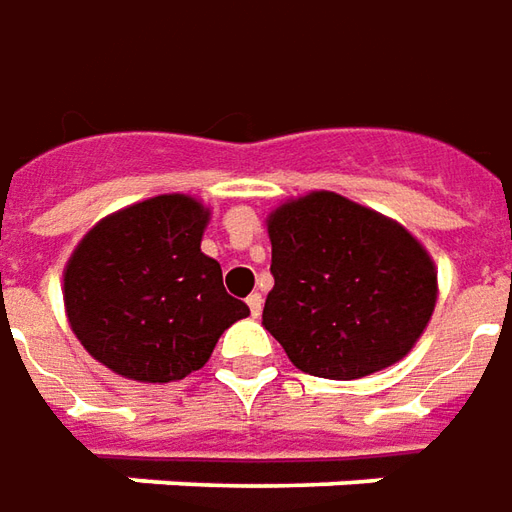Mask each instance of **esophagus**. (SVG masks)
Returning a JSON list of instances; mask_svg holds the SVG:
<instances>
[{
  "label": "esophagus",
  "mask_w": 512,
  "mask_h": 512,
  "mask_svg": "<svg viewBox=\"0 0 512 512\" xmlns=\"http://www.w3.org/2000/svg\"><path fill=\"white\" fill-rule=\"evenodd\" d=\"M246 305H249V311H252V316H260V311H263V297H260V294H249V297H246Z\"/></svg>",
  "instance_id": "34e87169"
}]
</instances>
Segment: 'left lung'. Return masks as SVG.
<instances>
[{
	"label": "left lung",
	"mask_w": 512,
	"mask_h": 512,
	"mask_svg": "<svg viewBox=\"0 0 512 512\" xmlns=\"http://www.w3.org/2000/svg\"><path fill=\"white\" fill-rule=\"evenodd\" d=\"M266 229L263 328L297 370L353 381L415 347L437 305V266L409 229L330 190L283 201Z\"/></svg>",
	"instance_id": "8db88e82"
}]
</instances>
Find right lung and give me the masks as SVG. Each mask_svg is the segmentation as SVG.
I'll return each instance as SVG.
<instances>
[{
  "mask_svg": "<svg viewBox=\"0 0 512 512\" xmlns=\"http://www.w3.org/2000/svg\"><path fill=\"white\" fill-rule=\"evenodd\" d=\"M210 207L184 193L100 218L64 266V311L86 353L142 384L179 381L210 361L221 333L249 316L221 263L201 252Z\"/></svg>",
  "mask_w": 512,
  "mask_h": 512,
  "instance_id": "right-lung-1",
  "label": "right lung"
}]
</instances>
